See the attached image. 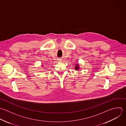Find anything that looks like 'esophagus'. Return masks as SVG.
<instances>
[{"label":"esophagus","mask_w":126,"mask_h":126,"mask_svg":"<svg viewBox=\"0 0 126 126\" xmlns=\"http://www.w3.org/2000/svg\"><path fill=\"white\" fill-rule=\"evenodd\" d=\"M62 61V59H60L59 60V62H61Z\"/></svg>","instance_id":"esophagus-1"}]
</instances>
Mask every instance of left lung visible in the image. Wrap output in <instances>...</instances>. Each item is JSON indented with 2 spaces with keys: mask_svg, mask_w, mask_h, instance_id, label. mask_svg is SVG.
<instances>
[{
  "mask_svg": "<svg viewBox=\"0 0 126 126\" xmlns=\"http://www.w3.org/2000/svg\"><path fill=\"white\" fill-rule=\"evenodd\" d=\"M75 65V67H74V68L76 70H78L80 68V66H79V64L78 63H77V64H74Z\"/></svg>",
  "mask_w": 126,
  "mask_h": 126,
  "instance_id": "obj_1",
  "label": "left lung"
}]
</instances>
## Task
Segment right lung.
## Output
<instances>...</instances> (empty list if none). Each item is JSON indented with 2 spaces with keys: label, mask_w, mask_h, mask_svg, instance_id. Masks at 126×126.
<instances>
[{
  "label": "right lung",
  "mask_w": 126,
  "mask_h": 126,
  "mask_svg": "<svg viewBox=\"0 0 126 126\" xmlns=\"http://www.w3.org/2000/svg\"><path fill=\"white\" fill-rule=\"evenodd\" d=\"M41 66H42V65H41Z\"/></svg>",
  "instance_id": "add662e5"
}]
</instances>
